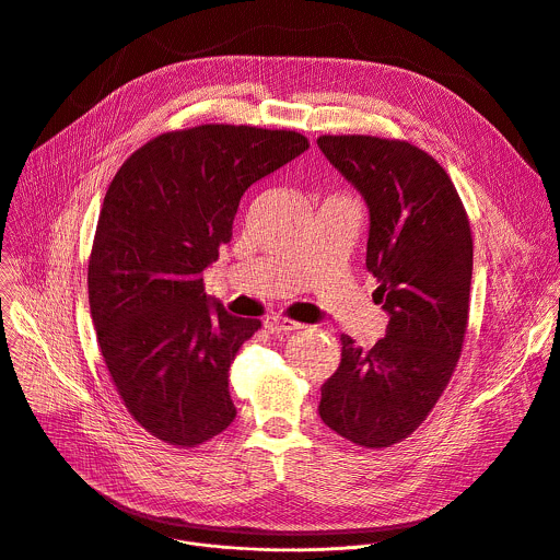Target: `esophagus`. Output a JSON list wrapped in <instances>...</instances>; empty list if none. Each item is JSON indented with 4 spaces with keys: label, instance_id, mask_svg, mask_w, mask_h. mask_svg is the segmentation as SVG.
Listing matches in <instances>:
<instances>
[{
    "label": "esophagus",
    "instance_id": "34e87169",
    "mask_svg": "<svg viewBox=\"0 0 560 560\" xmlns=\"http://www.w3.org/2000/svg\"><path fill=\"white\" fill-rule=\"evenodd\" d=\"M264 327H266L270 334H290V331L301 329L303 325H301V323H296V320L283 318V316H270V318H266Z\"/></svg>",
    "mask_w": 560,
    "mask_h": 560
}]
</instances>
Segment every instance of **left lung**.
<instances>
[{"mask_svg":"<svg viewBox=\"0 0 560 560\" xmlns=\"http://www.w3.org/2000/svg\"><path fill=\"white\" fill-rule=\"evenodd\" d=\"M325 158L369 209L366 270L389 312L369 351L340 336V364L320 387V420L362 448H389L424 424L448 387L468 327L472 233L444 166L378 136H318Z\"/></svg>","mask_w":560,"mask_h":560,"instance_id":"left-lung-1","label":"left lung"}]
</instances>
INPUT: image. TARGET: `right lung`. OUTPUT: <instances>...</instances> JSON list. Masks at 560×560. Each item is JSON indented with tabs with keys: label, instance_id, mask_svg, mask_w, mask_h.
Returning a JSON list of instances; mask_svg holds the SVG:
<instances>
[{
	"label": "right lung",
	"instance_id": "right-lung-1",
	"mask_svg": "<svg viewBox=\"0 0 560 560\" xmlns=\"http://www.w3.org/2000/svg\"><path fill=\"white\" fill-rule=\"evenodd\" d=\"M310 147L292 129L211 122L164 131L116 171L88 264L101 355L129 416L196 448L237 416L229 369L259 318L205 292L248 186Z\"/></svg>",
	"mask_w": 560,
	"mask_h": 560
}]
</instances>
